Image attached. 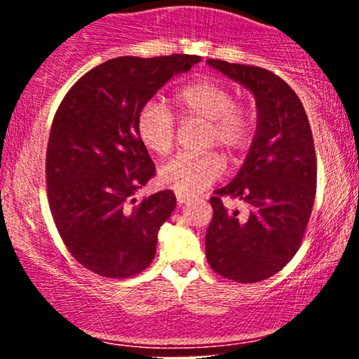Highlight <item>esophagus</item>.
<instances>
[{
    "label": "esophagus",
    "mask_w": 359,
    "mask_h": 359,
    "mask_svg": "<svg viewBox=\"0 0 359 359\" xmlns=\"http://www.w3.org/2000/svg\"><path fill=\"white\" fill-rule=\"evenodd\" d=\"M191 201H192L191 196H185V194H177V203H179L180 205L191 203Z\"/></svg>",
    "instance_id": "34e87169"
}]
</instances>
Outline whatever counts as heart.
I'll return each mask as SVG.
<instances>
[{"instance_id":"1","label":"heart","mask_w":359,"mask_h":359,"mask_svg":"<svg viewBox=\"0 0 359 359\" xmlns=\"http://www.w3.org/2000/svg\"><path fill=\"white\" fill-rule=\"evenodd\" d=\"M177 113L185 119L204 121L208 130L204 147H219L236 154L250 143L255 130V113L248 106L236 104L228 86L211 79H201L184 86L172 97ZM140 142L155 155H167L175 143V121L165 106L148 101L137 114ZM222 162L216 154L179 155L158 170L160 184L172 191L196 196L219 179Z\"/></svg>"}]
</instances>
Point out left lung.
<instances>
[{
	"label": "left lung",
	"instance_id": "obj_1",
	"mask_svg": "<svg viewBox=\"0 0 359 359\" xmlns=\"http://www.w3.org/2000/svg\"><path fill=\"white\" fill-rule=\"evenodd\" d=\"M205 64L248 89L257 102L248 155L231 182L211 197L205 257L221 277L259 282L297 253L311 217L317 180L311 125L297 94L275 74L224 60ZM222 195L236 196L249 209L228 212Z\"/></svg>",
	"mask_w": 359,
	"mask_h": 359
}]
</instances>
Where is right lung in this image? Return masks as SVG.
<instances>
[{"label":"right lung","instance_id":"right-lung-1","mask_svg":"<svg viewBox=\"0 0 359 359\" xmlns=\"http://www.w3.org/2000/svg\"><path fill=\"white\" fill-rule=\"evenodd\" d=\"M199 62L185 53L111 59L84 74L57 109L45 165L48 204L65 246L94 273L131 277L155 257L160 226L177 199L172 191L135 199L155 175L137 114Z\"/></svg>","mask_w":359,"mask_h":359}]
</instances>
